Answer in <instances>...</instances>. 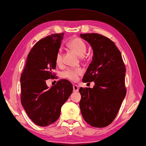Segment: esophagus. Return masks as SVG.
Segmentation results:
<instances>
[{
  "label": "esophagus",
  "instance_id": "1",
  "mask_svg": "<svg viewBox=\"0 0 146 146\" xmlns=\"http://www.w3.org/2000/svg\"><path fill=\"white\" fill-rule=\"evenodd\" d=\"M73 91L74 92H78V87L77 85H73Z\"/></svg>",
  "mask_w": 146,
  "mask_h": 146
}]
</instances>
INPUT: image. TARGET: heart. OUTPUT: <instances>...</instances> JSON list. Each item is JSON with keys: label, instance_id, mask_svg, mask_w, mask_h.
<instances>
[{"label": "heart", "instance_id": "heart-1", "mask_svg": "<svg viewBox=\"0 0 146 146\" xmlns=\"http://www.w3.org/2000/svg\"><path fill=\"white\" fill-rule=\"evenodd\" d=\"M68 46L76 52L77 54L83 56L85 54L86 51V44L82 39L80 38H74L70 40L68 44ZM55 61L56 64L61 65L63 63V55L62 52L59 50L57 52L55 57ZM84 70L82 68H68L64 72V77L68 80L72 82H77L79 77L83 74Z\"/></svg>", "mask_w": 146, "mask_h": 146}]
</instances>
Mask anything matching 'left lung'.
<instances>
[{
  "label": "left lung",
  "instance_id": "obj_1",
  "mask_svg": "<svg viewBox=\"0 0 146 146\" xmlns=\"http://www.w3.org/2000/svg\"><path fill=\"white\" fill-rule=\"evenodd\" d=\"M80 36L90 44L94 54L82 81L95 83L92 88L79 90L81 113L92 127H105L116 118L126 95L125 64L120 50L108 38L95 33Z\"/></svg>",
  "mask_w": 146,
  "mask_h": 146
}]
</instances>
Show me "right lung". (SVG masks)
Returning <instances> with one entry per match:
<instances>
[{"instance_id":"right-lung-1","label":"right lung","mask_w":146,"mask_h":146,"mask_svg":"<svg viewBox=\"0 0 146 146\" xmlns=\"http://www.w3.org/2000/svg\"><path fill=\"white\" fill-rule=\"evenodd\" d=\"M64 33H56L38 41L30 50L21 76V102L35 124L46 127L58 120L61 108L73 91L72 83L61 79L50 88L46 80L56 78L52 70Z\"/></svg>"}]
</instances>
